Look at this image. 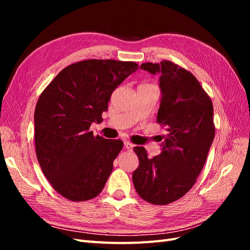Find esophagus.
Segmentation results:
<instances>
[{
	"instance_id": "obj_1",
	"label": "esophagus",
	"mask_w": 250,
	"mask_h": 250,
	"mask_svg": "<svg viewBox=\"0 0 250 250\" xmlns=\"http://www.w3.org/2000/svg\"><path fill=\"white\" fill-rule=\"evenodd\" d=\"M124 146H125V148H126L128 151H132V150H133V147H134L133 144L130 143V142H124Z\"/></svg>"
}]
</instances>
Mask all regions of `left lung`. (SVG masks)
Here are the masks:
<instances>
[{"label":"left lung","mask_w":250,"mask_h":250,"mask_svg":"<svg viewBox=\"0 0 250 250\" xmlns=\"http://www.w3.org/2000/svg\"><path fill=\"white\" fill-rule=\"evenodd\" d=\"M141 69L161 74L156 122L166 126L168 134L162 153L153 158L144 147L133 148L140 163L132 181L141 198L166 206L191 190L206 164L215 137L213 103L194 75L176 63L146 62Z\"/></svg>","instance_id":"8db88e82"}]
</instances>
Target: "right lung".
Returning a JSON list of instances; mask_svg holds the SVG:
<instances>
[{
	"instance_id": "add662e5",
	"label": "right lung",
	"mask_w": 250,
	"mask_h": 250,
	"mask_svg": "<svg viewBox=\"0 0 250 250\" xmlns=\"http://www.w3.org/2000/svg\"><path fill=\"white\" fill-rule=\"evenodd\" d=\"M139 69L133 62L86 59L67 65L43 89L34 111L37 161L56 192L72 201L99 195L123 148L89 131L113 90Z\"/></svg>"
}]
</instances>
